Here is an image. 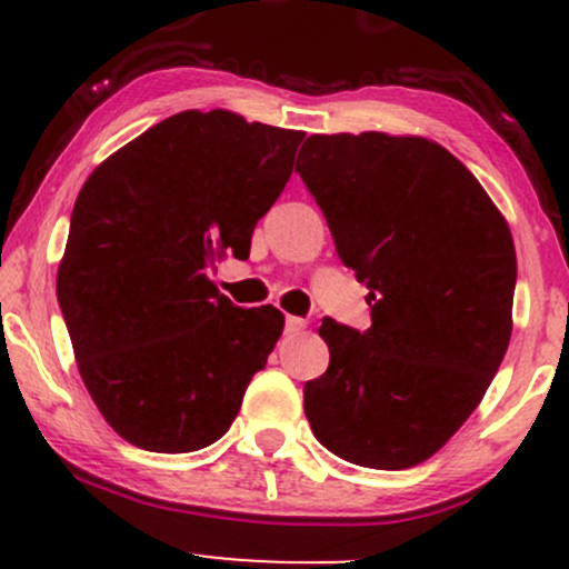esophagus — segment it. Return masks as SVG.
Returning a JSON list of instances; mask_svg holds the SVG:
<instances>
[{"label": "esophagus", "mask_w": 569, "mask_h": 569, "mask_svg": "<svg viewBox=\"0 0 569 569\" xmlns=\"http://www.w3.org/2000/svg\"><path fill=\"white\" fill-rule=\"evenodd\" d=\"M305 329H307V321H305V318H297V316H289V318H286V335H289V337L302 335Z\"/></svg>", "instance_id": "obj_1"}]
</instances>
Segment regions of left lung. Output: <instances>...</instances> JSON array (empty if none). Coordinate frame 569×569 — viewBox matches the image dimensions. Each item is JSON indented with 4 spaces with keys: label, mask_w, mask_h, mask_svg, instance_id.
Returning <instances> with one entry per match:
<instances>
[{
    "label": "left lung",
    "mask_w": 569,
    "mask_h": 569,
    "mask_svg": "<svg viewBox=\"0 0 569 569\" xmlns=\"http://www.w3.org/2000/svg\"><path fill=\"white\" fill-rule=\"evenodd\" d=\"M297 173L371 326L323 318L329 369L305 385L312 433L342 460L401 471L433 457L485 398L511 339L516 251L476 176L422 136H310Z\"/></svg>",
    "instance_id": "1"
}]
</instances>
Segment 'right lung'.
<instances>
[{"mask_svg":"<svg viewBox=\"0 0 569 569\" xmlns=\"http://www.w3.org/2000/svg\"><path fill=\"white\" fill-rule=\"evenodd\" d=\"M302 139L189 109L109 154L77 194L58 305L84 388L133 447L181 455L221 439L264 369L283 312L234 307L208 272L248 259Z\"/></svg>","mask_w":569,"mask_h":569,"instance_id":"add662e5","label":"right lung"}]
</instances>
